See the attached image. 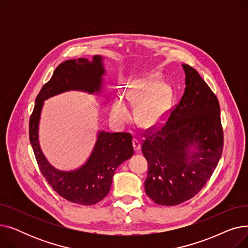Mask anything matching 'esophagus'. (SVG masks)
I'll return each mask as SVG.
<instances>
[{"label": "esophagus", "mask_w": 248, "mask_h": 248, "mask_svg": "<svg viewBox=\"0 0 248 248\" xmlns=\"http://www.w3.org/2000/svg\"><path fill=\"white\" fill-rule=\"evenodd\" d=\"M133 146H134L135 151H139L140 148V141L138 139H134L133 140Z\"/></svg>", "instance_id": "esophagus-1"}]
</instances>
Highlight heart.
I'll return each mask as SVG.
<instances>
[{"mask_svg":"<svg viewBox=\"0 0 248 248\" xmlns=\"http://www.w3.org/2000/svg\"><path fill=\"white\" fill-rule=\"evenodd\" d=\"M133 91L129 94V100L140 99L138 107V120L144 125L158 123L166 111L169 101V88L158 85L157 81L137 80L133 84ZM112 117L121 124L126 123L132 116V111L127 102L124 98L113 101L111 108Z\"/></svg>","mask_w":248,"mask_h":248,"instance_id":"b5f03b06","label":"heart"}]
</instances>
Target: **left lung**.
<instances>
[{
	"label": "left lung",
	"instance_id": "1",
	"mask_svg": "<svg viewBox=\"0 0 248 248\" xmlns=\"http://www.w3.org/2000/svg\"><path fill=\"white\" fill-rule=\"evenodd\" d=\"M186 88L164 123L147 128L141 150L148 161L145 190L159 205L193 198L216 169L224 145L219 101L200 74L184 64Z\"/></svg>",
	"mask_w": 248,
	"mask_h": 248
}]
</instances>
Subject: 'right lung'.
I'll return each mask as SVG.
<instances>
[{
  "mask_svg": "<svg viewBox=\"0 0 248 248\" xmlns=\"http://www.w3.org/2000/svg\"><path fill=\"white\" fill-rule=\"evenodd\" d=\"M101 61V56H94L93 61L79 58L59 64L38 93L29 120V139L41 174L59 196L85 206L98 203L108 194L115 169L135 153L132 135L100 132L86 164L76 171L64 172L52 167L42 154L38 142V124L45 99L72 89L98 93L104 74Z\"/></svg>",
  "mask_w": 248,
  "mask_h": 248,
  "instance_id": "obj_1",
  "label": "right lung"
}]
</instances>
